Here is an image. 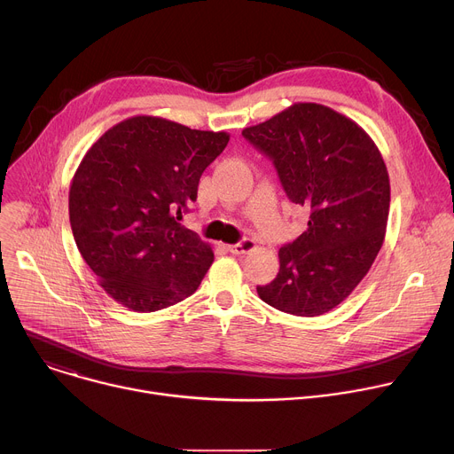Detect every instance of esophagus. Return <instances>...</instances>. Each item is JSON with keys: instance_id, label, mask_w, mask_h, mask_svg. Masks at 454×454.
Listing matches in <instances>:
<instances>
[{"instance_id": "esophagus-1", "label": "esophagus", "mask_w": 454, "mask_h": 454, "mask_svg": "<svg viewBox=\"0 0 454 454\" xmlns=\"http://www.w3.org/2000/svg\"><path fill=\"white\" fill-rule=\"evenodd\" d=\"M257 248V242L254 240V239H242L240 242H237V244H231V246H228V250L233 254V255H246V254H250V252H254Z\"/></svg>"}]
</instances>
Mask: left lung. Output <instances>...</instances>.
<instances>
[{
    "instance_id": "1",
    "label": "left lung",
    "mask_w": 454,
    "mask_h": 454,
    "mask_svg": "<svg viewBox=\"0 0 454 454\" xmlns=\"http://www.w3.org/2000/svg\"><path fill=\"white\" fill-rule=\"evenodd\" d=\"M268 155L308 230L278 250L277 277L259 297L284 313L317 317L339 306L375 262L389 215L382 153L355 121L317 103H295L242 130Z\"/></svg>"
}]
</instances>
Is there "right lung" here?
<instances>
[{
	"label": "right lung",
	"instance_id": "right-lung-1",
	"mask_svg": "<svg viewBox=\"0 0 454 454\" xmlns=\"http://www.w3.org/2000/svg\"><path fill=\"white\" fill-rule=\"evenodd\" d=\"M228 141L226 132L134 115L106 130L79 162L68 192L72 233L115 302L150 313L197 290L214 252L179 221Z\"/></svg>",
	"mask_w": 454,
	"mask_h": 454
}]
</instances>
